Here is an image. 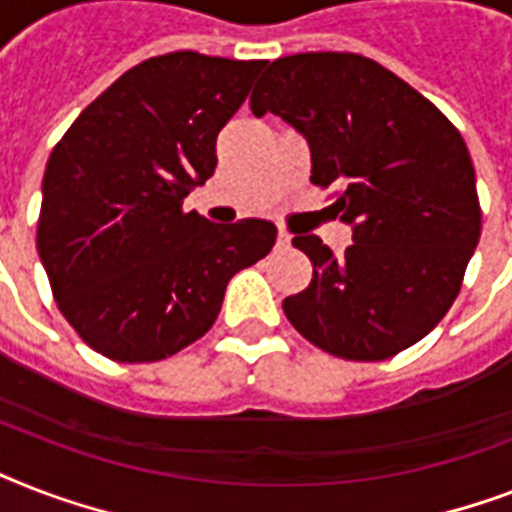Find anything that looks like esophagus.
I'll return each instance as SVG.
<instances>
[{"label": "esophagus", "instance_id": "1", "mask_svg": "<svg viewBox=\"0 0 512 512\" xmlns=\"http://www.w3.org/2000/svg\"><path fill=\"white\" fill-rule=\"evenodd\" d=\"M276 247H279V249L292 247V236H289L287 231H279V236H276Z\"/></svg>", "mask_w": 512, "mask_h": 512}]
</instances>
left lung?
I'll return each mask as SVG.
<instances>
[{
	"label": "left lung",
	"mask_w": 512,
	"mask_h": 512,
	"mask_svg": "<svg viewBox=\"0 0 512 512\" xmlns=\"http://www.w3.org/2000/svg\"><path fill=\"white\" fill-rule=\"evenodd\" d=\"M252 114H276L311 146V183L337 188L353 225L335 257L295 236L313 279L284 300L292 327L348 361H382L420 342L460 295L481 236L468 146L428 98L356 52H300L268 63Z\"/></svg>",
	"instance_id": "obj_1"
}]
</instances>
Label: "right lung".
<instances>
[{
	"label": "right lung",
	"mask_w": 512,
	"mask_h": 512,
	"mask_svg": "<svg viewBox=\"0 0 512 512\" xmlns=\"http://www.w3.org/2000/svg\"><path fill=\"white\" fill-rule=\"evenodd\" d=\"M265 60L180 50L92 100L52 148L36 249L60 313L92 350L162 361L207 335L228 281L276 244L268 220L185 212L215 175V143Z\"/></svg>",
	"instance_id": "right-lung-1"
}]
</instances>
